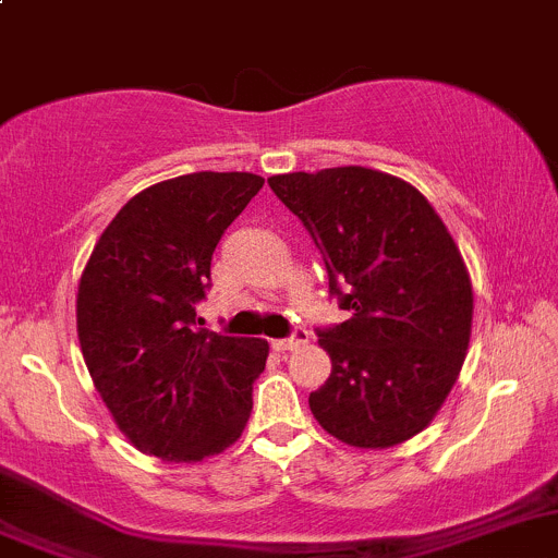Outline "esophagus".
Masks as SVG:
<instances>
[{"label": "esophagus", "mask_w": 558, "mask_h": 558, "mask_svg": "<svg viewBox=\"0 0 558 558\" xmlns=\"http://www.w3.org/2000/svg\"><path fill=\"white\" fill-rule=\"evenodd\" d=\"M310 342V333L304 331V328H299V331L293 333V337L288 339H274V350H279V353H288V350H295V348H304V344Z\"/></svg>", "instance_id": "34e87169"}]
</instances>
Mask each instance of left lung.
Here are the masks:
<instances>
[{"label": "left lung", "instance_id": "obj_1", "mask_svg": "<svg viewBox=\"0 0 558 558\" xmlns=\"http://www.w3.org/2000/svg\"><path fill=\"white\" fill-rule=\"evenodd\" d=\"M320 248L350 320L317 331L331 375L310 395L320 427L355 449L422 433L458 380L474 290L458 243L418 189L367 167L268 178Z\"/></svg>", "mask_w": 558, "mask_h": 558}]
</instances>
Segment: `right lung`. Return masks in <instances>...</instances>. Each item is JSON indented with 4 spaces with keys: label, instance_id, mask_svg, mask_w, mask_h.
I'll return each mask as SVG.
<instances>
[{
    "label": "right lung",
    "instance_id": "right-lung-1",
    "mask_svg": "<svg viewBox=\"0 0 558 558\" xmlns=\"http://www.w3.org/2000/svg\"><path fill=\"white\" fill-rule=\"evenodd\" d=\"M265 180L191 172L131 196L95 243L76 328L100 400L140 452L199 463L241 438L265 339L196 328L227 227Z\"/></svg>",
    "mask_w": 558,
    "mask_h": 558
}]
</instances>
